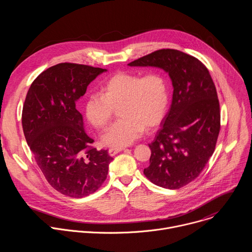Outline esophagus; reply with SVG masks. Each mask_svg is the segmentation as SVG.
I'll return each mask as SVG.
<instances>
[{
	"mask_svg": "<svg viewBox=\"0 0 252 252\" xmlns=\"http://www.w3.org/2000/svg\"><path fill=\"white\" fill-rule=\"evenodd\" d=\"M125 149L124 148H111L110 150H109V155L111 156V157H114V156H116L117 154H119L120 152H122V151H124Z\"/></svg>",
	"mask_w": 252,
	"mask_h": 252,
	"instance_id": "esophagus-1",
	"label": "esophagus"
}]
</instances>
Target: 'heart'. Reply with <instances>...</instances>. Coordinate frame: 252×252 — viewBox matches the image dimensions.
<instances>
[{"instance_id":"b5f03b06","label":"heart","mask_w":252,"mask_h":252,"mask_svg":"<svg viewBox=\"0 0 252 252\" xmlns=\"http://www.w3.org/2000/svg\"><path fill=\"white\" fill-rule=\"evenodd\" d=\"M169 104V88L158 71L146 75L118 73L105 81L99 93L88 95L85 114L95 128L110 124L115 109L122 118L100 137L103 145L124 148L138 138L145 128H153L163 120Z\"/></svg>"}]
</instances>
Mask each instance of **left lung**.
I'll return each mask as SVG.
<instances>
[{"mask_svg":"<svg viewBox=\"0 0 252 252\" xmlns=\"http://www.w3.org/2000/svg\"><path fill=\"white\" fill-rule=\"evenodd\" d=\"M128 65L162 68L172 82L170 109L149 145L143 173L158 187L181 189L200 174L217 145L220 109L214 83L199 60L177 50H158Z\"/></svg>","mask_w":252,"mask_h":252,"instance_id":"left-lung-1","label":"left lung"}]
</instances>
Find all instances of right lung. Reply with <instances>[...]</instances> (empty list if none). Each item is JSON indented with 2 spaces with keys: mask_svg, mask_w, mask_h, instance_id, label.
Here are the masks:
<instances>
[{
  "mask_svg": "<svg viewBox=\"0 0 252 252\" xmlns=\"http://www.w3.org/2000/svg\"><path fill=\"white\" fill-rule=\"evenodd\" d=\"M106 69L73 63L49 67L31 85L23 106V130L37 164L59 192L81 198L105 181L113 158L92 146L77 100Z\"/></svg>",
  "mask_w": 252,
  "mask_h": 252,
  "instance_id": "right-lung-1",
  "label": "right lung"
}]
</instances>
